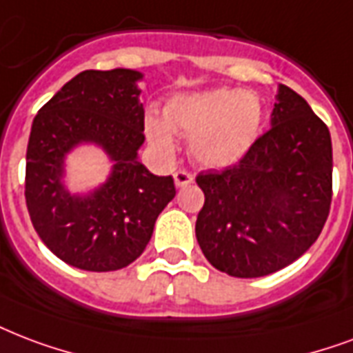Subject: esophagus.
<instances>
[{"label":"esophagus","instance_id":"34e87169","mask_svg":"<svg viewBox=\"0 0 353 353\" xmlns=\"http://www.w3.org/2000/svg\"><path fill=\"white\" fill-rule=\"evenodd\" d=\"M174 181H176V187H187V185L194 181V177L187 170H177L174 172Z\"/></svg>","mask_w":353,"mask_h":353}]
</instances>
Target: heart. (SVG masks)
Masks as SVG:
<instances>
[{
  "label": "heart",
  "mask_w": 353,
  "mask_h": 353,
  "mask_svg": "<svg viewBox=\"0 0 353 353\" xmlns=\"http://www.w3.org/2000/svg\"><path fill=\"white\" fill-rule=\"evenodd\" d=\"M265 122L263 101L252 90L216 88L174 98L165 107V122L146 118V134L163 155L176 150V133L188 139L196 163L207 168L235 165L252 150Z\"/></svg>",
  "instance_id": "obj_1"
}]
</instances>
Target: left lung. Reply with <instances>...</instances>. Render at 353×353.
Wrapping results in <instances>:
<instances>
[{"mask_svg": "<svg viewBox=\"0 0 353 353\" xmlns=\"http://www.w3.org/2000/svg\"><path fill=\"white\" fill-rule=\"evenodd\" d=\"M332 172L327 125L300 94L279 85L272 129L236 165L196 177L205 194L196 239L207 261L235 278L294 263L326 224Z\"/></svg>", "mask_w": 353, "mask_h": 353, "instance_id": "8db88e82", "label": "left lung"}]
</instances>
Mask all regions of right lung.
<instances>
[{
  "label": "right lung",
  "instance_id": "1",
  "mask_svg": "<svg viewBox=\"0 0 353 353\" xmlns=\"http://www.w3.org/2000/svg\"><path fill=\"white\" fill-rule=\"evenodd\" d=\"M128 68L85 70L34 117L26 163V203L33 228L64 263L111 272L131 265L152 239L161 211L176 196L172 176H153L137 159L144 107ZM81 141L104 148L112 177L88 196L70 195L60 177L63 155Z\"/></svg>",
  "mask_w": 353,
  "mask_h": 353
}]
</instances>
